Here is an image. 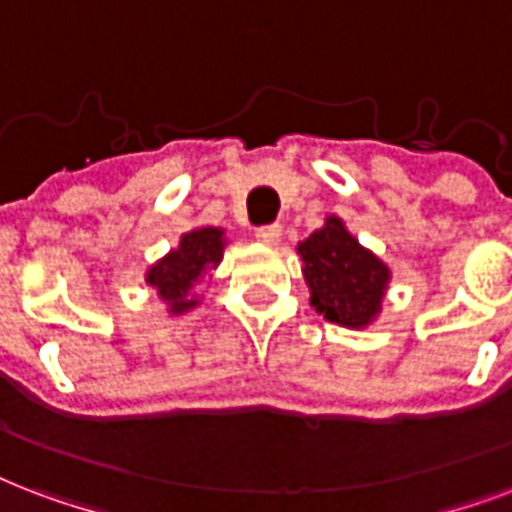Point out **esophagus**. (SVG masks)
<instances>
[{"instance_id": "esophagus-1", "label": "esophagus", "mask_w": 512, "mask_h": 512, "mask_svg": "<svg viewBox=\"0 0 512 512\" xmlns=\"http://www.w3.org/2000/svg\"><path fill=\"white\" fill-rule=\"evenodd\" d=\"M257 241H263V244H276V241L282 239V225L279 222H273V225H260L255 230Z\"/></svg>"}]
</instances>
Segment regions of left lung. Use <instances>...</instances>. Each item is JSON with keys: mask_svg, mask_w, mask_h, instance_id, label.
Returning <instances> with one entry per match:
<instances>
[{"mask_svg": "<svg viewBox=\"0 0 512 512\" xmlns=\"http://www.w3.org/2000/svg\"><path fill=\"white\" fill-rule=\"evenodd\" d=\"M298 255L317 314L349 330L376 322L392 271L351 236L341 217L330 214L322 228L300 241Z\"/></svg>", "mask_w": 512, "mask_h": 512, "instance_id": "left-lung-1", "label": "left lung"}]
</instances>
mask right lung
Wrapping results in <instances>:
<instances>
[{
	"label": "right lung",
	"mask_w": 512,
	"mask_h": 512,
	"mask_svg": "<svg viewBox=\"0 0 512 512\" xmlns=\"http://www.w3.org/2000/svg\"><path fill=\"white\" fill-rule=\"evenodd\" d=\"M228 247L222 228H193L182 233V239L169 255H163L158 263L147 268L144 282L158 292V298L166 303L171 317H179L201 303L193 295L195 284H201L209 273L220 265L222 252Z\"/></svg>",
	"instance_id": "1"
}]
</instances>
